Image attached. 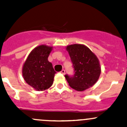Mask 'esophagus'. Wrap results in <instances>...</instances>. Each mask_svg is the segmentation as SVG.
Listing matches in <instances>:
<instances>
[{
    "mask_svg": "<svg viewBox=\"0 0 127 127\" xmlns=\"http://www.w3.org/2000/svg\"><path fill=\"white\" fill-rule=\"evenodd\" d=\"M60 73H62V74H64V73H65V70H64V69H63V70L60 72Z\"/></svg>",
    "mask_w": 127,
    "mask_h": 127,
    "instance_id": "obj_1",
    "label": "esophagus"
}]
</instances>
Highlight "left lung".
Instances as JSON below:
<instances>
[{
    "label": "left lung",
    "instance_id": "left-lung-1",
    "mask_svg": "<svg viewBox=\"0 0 127 127\" xmlns=\"http://www.w3.org/2000/svg\"><path fill=\"white\" fill-rule=\"evenodd\" d=\"M66 49L74 70L73 75H65L69 86L77 91L90 88L96 83L101 73L98 59L87 47L83 44L69 45Z\"/></svg>",
    "mask_w": 127,
    "mask_h": 127
}]
</instances>
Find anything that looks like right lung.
Listing matches in <instances>:
<instances>
[{"instance_id":"1","label":"right lung","mask_w":127,"mask_h":127,"mask_svg":"<svg viewBox=\"0 0 127 127\" xmlns=\"http://www.w3.org/2000/svg\"><path fill=\"white\" fill-rule=\"evenodd\" d=\"M51 51V47L39 46L30 53L23 65L22 73L24 79L36 90H46L54 82L56 72L48 60Z\"/></svg>"}]
</instances>
